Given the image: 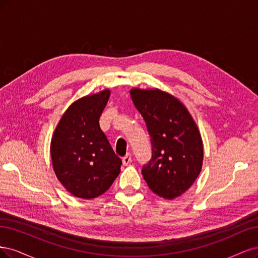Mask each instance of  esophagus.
<instances>
[{"label": "esophagus", "mask_w": 258, "mask_h": 258, "mask_svg": "<svg viewBox=\"0 0 258 258\" xmlns=\"http://www.w3.org/2000/svg\"><path fill=\"white\" fill-rule=\"evenodd\" d=\"M132 162V155L128 153V154H126L125 156H124L123 157V159H122V163H123V165H128L130 163Z\"/></svg>", "instance_id": "1"}]
</instances>
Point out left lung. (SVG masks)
Returning a JSON list of instances; mask_svg holds the SVG:
<instances>
[{"instance_id":"left-lung-1","label":"left lung","mask_w":258,"mask_h":258,"mask_svg":"<svg viewBox=\"0 0 258 258\" xmlns=\"http://www.w3.org/2000/svg\"><path fill=\"white\" fill-rule=\"evenodd\" d=\"M133 103L146 122L151 160L143 166L152 192L173 199L187 190L202 170L204 148L194 120L177 98L160 90L131 91Z\"/></svg>"}]
</instances>
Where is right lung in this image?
Here are the masks:
<instances>
[{
  "instance_id": "right-lung-1",
  "label": "right lung",
  "mask_w": 258,
  "mask_h": 258,
  "mask_svg": "<svg viewBox=\"0 0 258 258\" xmlns=\"http://www.w3.org/2000/svg\"><path fill=\"white\" fill-rule=\"evenodd\" d=\"M110 92L82 97L65 111L51 140V159L57 179L74 196L95 198L111 186L122 161L99 127Z\"/></svg>"
}]
</instances>
